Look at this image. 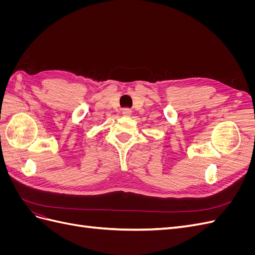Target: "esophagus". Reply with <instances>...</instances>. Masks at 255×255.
I'll list each match as a JSON object with an SVG mask.
<instances>
[{
	"mask_svg": "<svg viewBox=\"0 0 255 255\" xmlns=\"http://www.w3.org/2000/svg\"><path fill=\"white\" fill-rule=\"evenodd\" d=\"M122 115L126 116V117H129V116L132 115V111H130L129 109H125V110H122Z\"/></svg>",
	"mask_w": 255,
	"mask_h": 255,
	"instance_id": "34e87169",
	"label": "esophagus"
}]
</instances>
